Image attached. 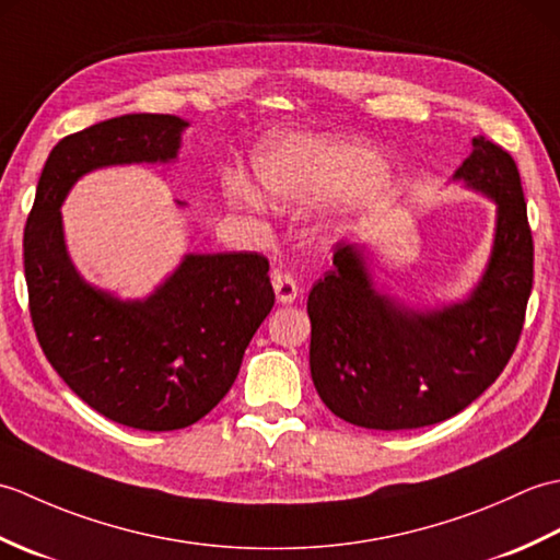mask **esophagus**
<instances>
[{"instance_id": "esophagus-1", "label": "esophagus", "mask_w": 560, "mask_h": 560, "mask_svg": "<svg viewBox=\"0 0 560 560\" xmlns=\"http://www.w3.org/2000/svg\"><path fill=\"white\" fill-rule=\"evenodd\" d=\"M271 287H273V293H277V301L281 305H291L295 299H299V287H295V279L289 277V273H281V271L273 273Z\"/></svg>"}]
</instances>
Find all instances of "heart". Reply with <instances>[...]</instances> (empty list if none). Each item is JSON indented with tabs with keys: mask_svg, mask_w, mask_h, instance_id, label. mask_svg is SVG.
<instances>
[{
	"mask_svg": "<svg viewBox=\"0 0 560 560\" xmlns=\"http://www.w3.org/2000/svg\"><path fill=\"white\" fill-rule=\"evenodd\" d=\"M257 185L283 205L315 207L365 192L385 183L387 165L375 151L335 147L311 137L269 139L253 156ZM245 205H257L247 185L235 189Z\"/></svg>",
	"mask_w": 560,
	"mask_h": 560,
	"instance_id": "b5f03b06",
	"label": "heart"
}]
</instances>
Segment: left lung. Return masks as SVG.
I'll return each mask as SVG.
<instances>
[{
	"mask_svg": "<svg viewBox=\"0 0 560 560\" xmlns=\"http://www.w3.org/2000/svg\"><path fill=\"white\" fill-rule=\"evenodd\" d=\"M452 183L495 207L489 259L464 299L421 305L383 291L365 243L339 245L307 299L315 389L353 425L409 431L445 421L495 383L517 347L534 277L517 165L479 135Z\"/></svg>",
	"mask_w": 560,
	"mask_h": 560,
	"instance_id": "obj_1",
	"label": "left lung"
}]
</instances>
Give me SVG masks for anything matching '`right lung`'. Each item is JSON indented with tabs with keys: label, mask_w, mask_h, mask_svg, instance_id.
Listing matches in <instances>:
<instances>
[{
	"label": "right lung",
	"mask_w": 560,
	"mask_h": 560,
	"mask_svg": "<svg viewBox=\"0 0 560 560\" xmlns=\"http://www.w3.org/2000/svg\"><path fill=\"white\" fill-rule=\"evenodd\" d=\"M187 127L175 115L132 113L65 137L47 156L23 235L47 361L91 409L139 431H177L217 407L273 305L269 261L257 253H187L144 299L96 287L71 261L62 221L71 187L113 165L175 163Z\"/></svg>",
	"instance_id": "obj_1"
}]
</instances>
